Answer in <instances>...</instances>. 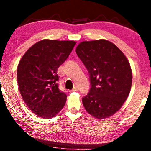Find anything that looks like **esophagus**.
Returning <instances> with one entry per match:
<instances>
[{
	"instance_id": "obj_1",
	"label": "esophagus",
	"mask_w": 151,
	"mask_h": 151,
	"mask_svg": "<svg viewBox=\"0 0 151 151\" xmlns=\"http://www.w3.org/2000/svg\"><path fill=\"white\" fill-rule=\"evenodd\" d=\"M78 90H79V88H78L77 86H74L73 89L71 90L70 91H78Z\"/></svg>"
}]
</instances>
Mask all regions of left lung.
<instances>
[{
    "mask_svg": "<svg viewBox=\"0 0 151 151\" xmlns=\"http://www.w3.org/2000/svg\"><path fill=\"white\" fill-rule=\"evenodd\" d=\"M76 52L89 74L91 89L82 98L86 111L99 119L111 116L131 91L132 71L127 58L106 40L81 42Z\"/></svg>",
    "mask_w": 151,
    "mask_h": 151,
    "instance_id": "8db88e82",
    "label": "left lung"
}]
</instances>
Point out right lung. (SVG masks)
Masks as SVG:
<instances>
[{
  "label": "right lung",
  "instance_id": "right-lung-1",
  "mask_svg": "<svg viewBox=\"0 0 151 151\" xmlns=\"http://www.w3.org/2000/svg\"><path fill=\"white\" fill-rule=\"evenodd\" d=\"M76 42L42 40L22 56L17 79L22 99L28 108L43 119H51L62 110L67 95L59 89L58 69L68 58Z\"/></svg>",
  "mask_w": 151,
  "mask_h": 151
}]
</instances>
